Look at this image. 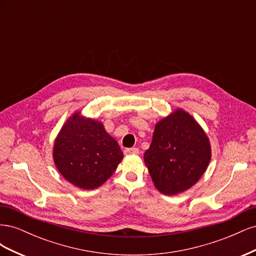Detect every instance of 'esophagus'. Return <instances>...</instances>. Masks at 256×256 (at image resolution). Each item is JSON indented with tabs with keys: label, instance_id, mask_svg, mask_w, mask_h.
Listing matches in <instances>:
<instances>
[{
	"label": "esophagus",
	"instance_id": "1",
	"mask_svg": "<svg viewBox=\"0 0 256 256\" xmlns=\"http://www.w3.org/2000/svg\"><path fill=\"white\" fill-rule=\"evenodd\" d=\"M138 147H131V148H126L125 150H124V154H138Z\"/></svg>",
	"mask_w": 256,
	"mask_h": 256
}]
</instances>
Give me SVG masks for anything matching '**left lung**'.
<instances>
[{"instance_id":"left-lung-1","label":"left lung","mask_w":256,"mask_h":256,"mask_svg":"<svg viewBox=\"0 0 256 256\" xmlns=\"http://www.w3.org/2000/svg\"><path fill=\"white\" fill-rule=\"evenodd\" d=\"M210 158V144L204 130L182 109L157 124L144 154L154 187L168 196L191 188L206 171Z\"/></svg>"}]
</instances>
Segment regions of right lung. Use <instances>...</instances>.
<instances>
[{
    "label": "right lung",
    "mask_w": 256,
    "mask_h": 256,
    "mask_svg": "<svg viewBox=\"0 0 256 256\" xmlns=\"http://www.w3.org/2000/svg\"><path fill=\"white\" fill-rule=\"evenodd\" d=\"M53 158L60 173L81 189H95L114 172L122 152L104 125L74 113L56 140Z\"/></svg>",
    "instance_id": "add662e5"
}]
</instances>
